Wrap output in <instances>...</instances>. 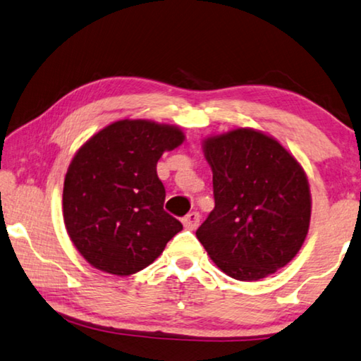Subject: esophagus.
Masks as SVG:
<instances>
[{
    "label": "esophagus",
    "instance_id": "34e87169",
    "mask_svg": "<svg viewBox=\"0 0 361 361\" xmlns=\"http://www.w3.org/2000/svg\"><path fill=\"white\" fill-rule=\"evenodd\" d=\"M199 221H201V215H199L197 212H190V214L183 219V225H185L188 230H196Z\"/></svg>",
    "mask_w": 361,
    "mask_h": 361
}]
</instances>
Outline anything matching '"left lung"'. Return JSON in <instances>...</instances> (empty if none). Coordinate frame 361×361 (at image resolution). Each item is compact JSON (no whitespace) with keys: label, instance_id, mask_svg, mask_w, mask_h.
I'll return each mask as SVG.
<instances>
[{"label":"left lung","instance_id":"left-lung-1","mask_svg":"<svg viewBox=\"0 0 361 361\" xmlns=\"http://www.w3.org/2000/svg\"><path fill=\"white\" fill-rule=\"evenodd\" d=\"M214 173L215 207L196 236L228 276L259 281L294 259L312 215L302 165L279 141L234 128L202 141Z\"/></svg>","mask_w":361,"mask_h":361}]
</instances>
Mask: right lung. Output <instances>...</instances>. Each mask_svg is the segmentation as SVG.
<instances>
[{
  "instance_id": "right-lung-1",
  "label": "right lung",
  "mask_w": 361,
  "mask_h": 361,
  "mask_svg": "<svg viewBox=\"0 0 361 361\" xmlns=\"http://www.w3.org/2000/svg\"><path fill=\"white\" fill-rule=\"evenodd\" d=\"M185 141L175 125L118 120L80 147L68 165L62 214L66 230L91 267L128 276L157 259L183 230L164 210L157 162Z\"/></svg>"
}]
</instances>
